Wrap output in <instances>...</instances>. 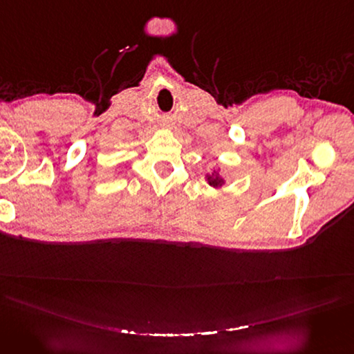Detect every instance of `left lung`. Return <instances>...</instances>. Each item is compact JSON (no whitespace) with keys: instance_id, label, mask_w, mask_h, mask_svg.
Wrapping results in <instances>:
<instances>
[{"instance_id":"obj_1","label":"left lung","mask_w":354,"mask_h":354,"mask_svg":"<svg viewBox=\"0 0 354 354\" xmlns=\"http://www.w3.org/2000/svg\"><path fill=\"white\" fill-rule=\"evenodd\" d=\"M205 183L213 189H221V187L225 185V179L221 175L219 169H214L212 173H205Z\"/></svg>"}]
</instances>
